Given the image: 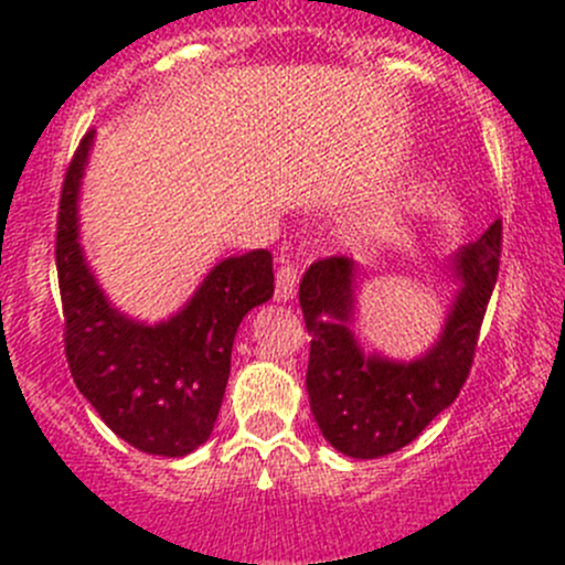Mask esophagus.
Masks as SVG:
<instances>
[{"instance_id":"34e87169","label":"esophagus","mask_w":565,"mask_h":565,"mask_svg":"<svg viewBox=\"0 0 565 565\" xmlns=\"http://www.w3.org/2000/svg\"><path fill=\"white\" fill-rule=\"evenodd\" d=\"M296 288H299V271H296V266L282 264L280 269H277L275 299L277 301H290L296 296Z\"/></svg>"}]
</instances>
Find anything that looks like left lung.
<instances>
[{"instance_id":"1","label":"left lung","mask_w":565,"mask_h":565,"mask_svg":"<svg viewBox=\"0 0 565 565\" xmlns=\"http://www.w3.org/2000/svg\"><path fill=\"white\" fill-rule=\"evenodd\" d=\"M500 220L481 239L457 249L459 280L446 323L427 353L411 362L364 353L356 321V264L345 255L323 258L305 271L299 305L310 331L307 394L323 438L353 459L399 451L449 408L473 364L476 340L498 280Z\"/></svg>"}]
</instances>
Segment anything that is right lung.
<instances>
[{
	"label": "right lung",
	"instance_id": "obj_1",
	"mask_svg": "<svg viewBox=\"0 0 565 565\" xmlns=\"http://www.w3.org/2000/svg\"><path fill=\"white\" fill-rule=\"evenodd\" d=\"M92 143L95 130L70 160L56 223L70 372L121 440L147 455L184 457L206 444L217 422L242 318L275 294L271 253L220 260L168 321L127 318L103 294L81 247L78 198Z\"/></svg>",
	"mask_w": 565,
	"mask_h": 565
}]
</instances>
